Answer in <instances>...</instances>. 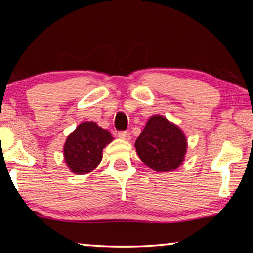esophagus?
Segmentation results:
<instances>
[{
  "label": "esophagus",
  "instance_id": "obj_1",
  "mask_svg": "<svg viewBox=\"0 0 253 253\" xmlns=\"http://www.w3.org/2000/svg\"><path fill=\"white\" fill-rule=\"evenodd\" d=\"M118 137L121 139H124V140H129L131 137L129 135V132L128 131H119L118 132Z\"/></svg>",
  "mask_w": 253,
  "mask_h": 253
}]
</instances>
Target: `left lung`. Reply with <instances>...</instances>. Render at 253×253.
I'll use <instances>...</instances> for the list:
<instances>
[{
	"mask_svg": "<svg viewBox=\"0 0 253 253\" xmlns=\"http://www.w3.org/2000/svg\"><path fill=\"white\" fill-rule=\"evenodd\" d=\"M135 147L148 168L155 172H170L183 163L187 140L178 126L164 116L154 115L136 139Z\"/></svg>",
	"mask_w": 253,
	"mask_h": 253,
	"instance_id": "8db88e82",
	"label": "left lung"
}]
</instances>
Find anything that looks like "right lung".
<instances>
[{
  "label": "right lung",
  "instance_id": "right-lung-1",
  "mask_svg": "<svg viewBox=\"0 0 253 253\" xmlns=\"http://www.w3.org/2000/svg\"><path fill=\"white\" fill-rule=\"evenodd\" d=\"M113 136L93 122H84L67 137L63 157L72 173L84 175L95 169L102 160V149Z\"/></svg>",
  "mask_w": 253,
  "mask_h": 253
}]
</instances>
